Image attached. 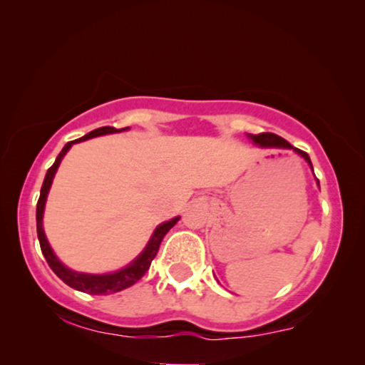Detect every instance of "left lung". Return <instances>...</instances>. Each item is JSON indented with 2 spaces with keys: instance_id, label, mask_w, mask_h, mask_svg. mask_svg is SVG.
Instances as JSON below:
<instances>
[{
  "instance_id": "1",
  "label": "left lung",
  "mask_w": 365,
  "mask_h": 365,
  "mask_svg": "<svg viewBox=\"0 0 365 365\" xmlns=\"http://www.w3.org/2000/svg\"><path fill=\"white\" fill-rule=\"evenodd\" d=\"M247 136L251 138L254 143L259 144V146H262V148H287V149H294V151H296L297 154H301V156L306 159V161L311 164V168H312L311 158H309L307 153H304V151H301V149H297V148H292L291 144L286 141V139H282L281 136H277V134H274V133H261V134H247Z\"/></svg>"
}]
</instances>
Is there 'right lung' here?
Here are the masks:
<instances>
[{
    "label": "right lung",
    "mask_w": 365,
    "mask_h": 365,
    "mask_svg": "<svg viewBox=\"0 0 365 365\" xmlns=\"http://www.w3.org/2000/svg\"><path fill=\"white\" fill-rule=\"evenodd\" d=\"M124 129H128V128L116 129V128H111V126H104V128L94 129V131L88 133L86 136L76 139V141H69L66 146L63 148V151L59 153V156L56 158V161H54L53 166L48 169L46 178H44L43 186H41V194H39V199H38V206H36V231H38L39 246H41V252H43L44 259H46V262L49 264V267H51L53 272L56 274V276L61 279L64 284H68L69 287L76 289V291L86 292V294H94V296L119 292V291H123V289L133 286L134 282H138L139 279H141L144 274H146L149 266H151L153 259L156 257V254L159 251V246H161L164 236H166L169 229H171L174 224L179 221V217H174V219H171V221L161 224V226H159L156 231H154L153 237L149 239L146 249H144V251L139 254V256L134 259V261L129 264L128 267H124V269H121V271L113 272V274L94 276V274L74 272V271H71V269L64 267L63 264L58 261V257L53 254L51 247H49V244L46 241V236H44V231H43V211H44V202H46L48 191H49V187H51L54 173H56V169L59 166V163H61L63 156L68 153V149L71 148L74 143L86 141V139L103 136V134L119 133V131H124Z\"/></svg>",
    "instance_id": "add662e5"
}]
</instances>
